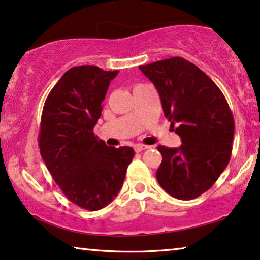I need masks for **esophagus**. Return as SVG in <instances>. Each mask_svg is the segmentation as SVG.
<instances>
[{
    "mask_svg": "<svg viewBox=\"0 0 260 260\" xmlns=\"http://www.w3.org/2000/svg\"><path fill=\"white\" fill-rule=\"evenodd\" d=\"M146 148H148V146H145V145H141V144L134 145V151L136 152H141V151L146 150Z\"/></svg>",
    "mask_w": 260,
    "mask_h": 260,
    "instance_id": "34e87169",
    "label": "esophagus"
}]
</instances>
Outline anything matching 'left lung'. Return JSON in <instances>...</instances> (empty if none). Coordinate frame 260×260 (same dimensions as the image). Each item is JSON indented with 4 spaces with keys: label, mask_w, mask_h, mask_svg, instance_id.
Instances as JSON below:
<instances>
[{
    "label": "left lung",
    "mask_w": 260,
    "mask_h": 260,
    "mask_svg": "<svg viewBox=\"0 0 260 260\" xmlns=\"http://www.w3.org/2000/svg\"><path fill=\"white\" fill-rule=\"evenodd\" d=\"M153 83L162 110L182 145L158 146L162 160L157 170L161 188L178 200H192L206 192L231 159L234 119L217 85L196 65L174 57L140 65Z\"/></svg>",
    "instance_id": "left-lung-1"
}]
</instances>
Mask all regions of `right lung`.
Wrapping results in <instances>:
<instances>
[{"instance_id":"1","label":"right lung","mask_w":260,"mask_h":260,"mask_svg":"<svg viewBox=\"0 0 260 260\" xmlns=\"http://www.w3.org/2000/svg\"><path fill=\"white\" fill-rule=\"evenodd\" d=\"M119 71L95 65L69 69L41 114L39 148L52 177L72 203L86 210L108 206L119 193L132 147L107 146L94 132L110 81Z\"/></svg>"}]
</instances>
